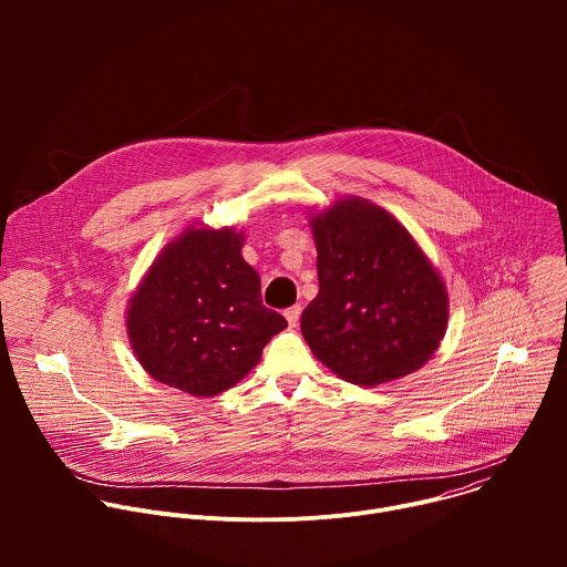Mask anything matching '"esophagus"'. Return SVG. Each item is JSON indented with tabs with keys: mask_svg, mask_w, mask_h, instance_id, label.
Returning <instances> with one entry per match:
<instances>
[{
	"mask_svg": "<svg viewBox=\"0 0 567 567\" xmlns=\"http://www.w3.org/2000/svg\"><path fill=\"white\" fill-rule=\"evenodd\" d=\"M285 318H287V322H289V328H296V326H298V318H300V307L293 305V307L285 309Z\"/></svg>",
	"mask_w": 567,
	"mask_h": 567,
	"instance_id": "esophagus-1",
	"label": "esophagus"
}]
</instances>
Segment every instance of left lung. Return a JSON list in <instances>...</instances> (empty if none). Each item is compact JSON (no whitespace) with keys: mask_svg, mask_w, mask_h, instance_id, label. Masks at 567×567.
<instances>
[{"mask_svg":"<svg viewBox=\"0 0 567 567\" xmlns=\"http://www.w3.org/2000/svg\"><path fill=\"white\" fill-rule=\"evenodd\" d=\"M309 224L320 289L300 332L311 354L370 388L420 370L446 334L449 293L415 237L363 197L337 199Z\"/></svg>","mask_w":567,"mask_h":567,"instance_id":"1","label":"left lung"}]
</instances>
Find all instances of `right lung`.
I'll return each mask as SVG.
<instances>
[{
	"label": "right lung",
	"mask_w": 567,
	"mask_h": 567,
	"mask_svg": "<svg viewBox=\"0 0 567 567\" xmlns=\"http://www.w3.org/2000/svg\"><path fill=\"white\" fill-rule=\"evenodd\" d=\"M245 233L193 224L171 239L127 302L143 370L171 388L215 396L245 379L287 320L262 305L241 258Z\"/></svg>",
	"instance_id": "right-lung-1"
}]
</instances>
